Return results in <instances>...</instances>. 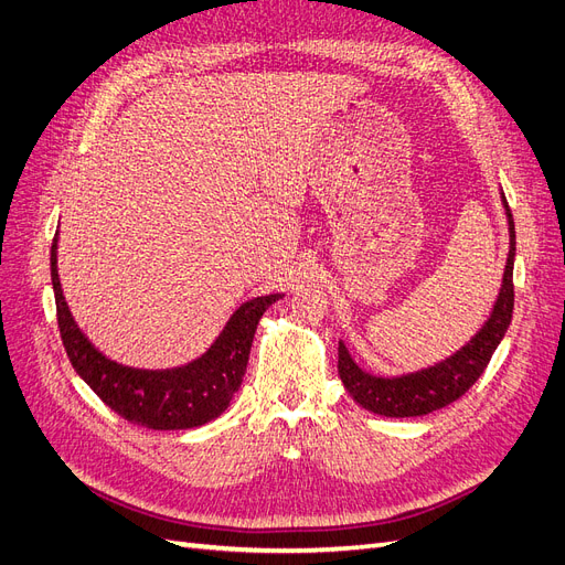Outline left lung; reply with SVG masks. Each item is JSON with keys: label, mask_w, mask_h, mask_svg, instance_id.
<instances>
[{"label": "left lung", "mask_w": 565, "mask_h": 565, "mask_svg": "<svg viewBox=\"0 0 565 565\" xmlns=\"http://www.w3.org/2000/svg\"><path fill=\"white\" fill-rule=\"evenodd\" d=\"M504 212L509 218V256L502 278L500 297L492 306V313L478 334L446 361L403 377H372L353 363L347 347L339 341V377L358 405L374 415L384 417H419L434 409L455 403L481 377L490 358L502 341L511 313H514V256H516V231L514 216L502 195Z\"/></svg>", "instance_id": "1"}]
</instances>
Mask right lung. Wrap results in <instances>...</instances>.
<instances>
[{
    "instance_id": "right-lung-1",
    "label": "right lung",
    "mask_w": 565,
    "mask_h": 565,
    "mask_svg": "<svg viewBox=\"0 0 565 565\" xmlns=\"http://www.w3.org/2000/svg\"><path fill=\"white\" fill-rule=\"evenodd\" d=\"M56 243L58 233L51 245V285L56 295L61 339L75 372L96 396L119 417L158 431L193 429L224 413L243 384L256 324L282 295L256 297L243 303L212 349L198 361L172 370H136L110 361L77 328L58 280Z\"/></svg>"
}]
</instances>
